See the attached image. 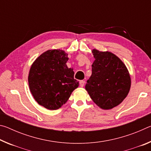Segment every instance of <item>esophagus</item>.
Wrapping results in <instances>:
<instances>
[{
	"label": "esophagus",
	"instance_id": "1",
	"mask_svg": "<svg viewBox=\"0 0 151 151\" xmlns=\"http://www.w3.org/2000/svg\"><path fill=\"white\" fill-rule=\"evenodd\" d=\"M80 86H81V87H83L84 86V85H85V81H83V80H82V81H80Z\"/></svg>",
	"mask_w": 151,
	"mask_h": 151
}]
</instances>
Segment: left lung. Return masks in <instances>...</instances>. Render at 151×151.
<instances>
[{"label":"left lung","mask_w":151,"mask_h":151,"mask_svg":"<svg viewBox=\"0 0 151 151\" xmlns=\"http://www.w3.org/2000/svg\"><path fill=\"white\" fill-rule=\"evenodd\" d=\"M95 58L85 89L96 105L104 110L118 106L131 88V77L124 64L111 52L92 50Z\"/></svg>","instance_id":"left-lung-1"}]
</instances>
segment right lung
Instances as JSON below:
<instances>
[{
  "mask_svg": "<svg viewBox=\"0 0 151 151\" xmlns=\"http://www.w3.org/2000/svg\"><path fill=\"white\" fill-rule=\"evenodd\" d=\"M68 55L60 49L48 50L40 55L30 67L29 85L35 101L49 110H57L78 86L73 68L66 63Z\"/></svg>",
  "mask_w": 151,
  "mask_h": 151,
  "instance_id": "right-lung-1",
  "label": "right lung"
}]
</instances>
